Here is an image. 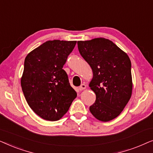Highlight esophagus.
I'll return each mask as SVG.
<instances>
[{
    "instance_id": "34e87169",
    "label": "esophagus",
    "mask_w": 153,
    "mask_h": 153,
    "mask_svg": "<svg viewBox=\"0 0 153 153\" xmlns=\"http://www.w3.org/2000/svg\"><path fill=\"white\" fill-rule=\"evenodd\" d=\"M85 88H86V85H85V84H82L81 85L80 87L79 88V89L80 90V91H83V90H85Z\"/></svg>"
}]
</instances>
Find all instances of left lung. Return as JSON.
I'll return each mask as SVG.
<instances>
[{"instance_id": "1", "label": "left lung", "mask_w": 153, "mask_h": 153, "mask_svg": "<svg viewBox=\"0 0 153 153\" xmlns=\"http://www.w3.org/2000/svg\"><path fill=\"white\" fill-rule=\"evenodd\" d=\"M78 49L93 70L89 87L96 95L90 111L108 122L121 114L132 93L131 61L127 54L104 37L78 41Z\"/></svg>"}]
</instances>
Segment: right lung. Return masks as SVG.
Listing matches in <instances>:
<instances>
[{"mask_svg":"<svg viewBox=\"0 0 153 153\" xmlns=\"http://www.w3.org/2000/svg\"><path fill=\"white\" fill-rule=\"evenodd\" d=\"M76 41L49 40L26 56L21 85L27 103L46 120H60L77 94L62 70Z\"/></svg>","mask_w":153,"mask_h":153,"instance_id":"1","label":"right lung"}]
</instances>
